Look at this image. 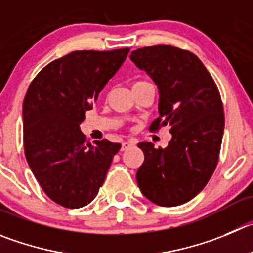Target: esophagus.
Masks as SVG:
<instances>
[{
    "label": "esophagus",
    "instance_id": "obj_1",
    "mask_svg": "<svg viewBox=\"0 0 253 253\" xmlns=\"http://www.w3.org/2000/svg\"><path fill=\"white\" fill-rule=\"evenodd\" d=\"M132 146H134L133 141H125V142H122L121 150L126 151V150H128V148H131Z\"/></svg>",
    "mask_w": 253,
    "mask_h": 253
}]
</instances>
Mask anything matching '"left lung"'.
Returning <instances> with one entry per match:
<instances>
[{
  "label": "left lung",
  "mask_w": 253,
  "mask_h": 253,
  "mask_svg": "<svg viewBox=\"0 0 253 253\" xmlns=\"http://www.w3.org/2000/svg\"><path fill=\"white\" fill-rule=\"evenodd\" d=\"M132 62L159 88V117L150 131L169 126L171 141L156 148L140 142L145 161L136 180L153 204L178 206L204 190L218 162L225 113L218 88L192 52L167 44L132 51Z\"/></svg>",
  "instance_id": "8db88e82"
}]
</instances>
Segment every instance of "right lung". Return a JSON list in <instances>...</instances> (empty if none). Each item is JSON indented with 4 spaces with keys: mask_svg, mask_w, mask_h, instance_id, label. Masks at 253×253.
Masks as SVG:
<instances>
[{
    "mask_svg": "<svg viewBox=\"0 0 253 253\" xmlns=\"http://www.w3.org/2000/svg\"><path fill=\"white\" fill-rule=\"evenodd\" d=\"M128 52L73 51L42 68L28 87L22 110L26 160L44 193L61 206L88 205L121 148L107 140L86 142L80 124Z\"/></svg>",
    "mask_w": 253,
    "mask_h": 253,
    "instance_id": "obj_1",
    "label": "right lung"
}]
</instances>
